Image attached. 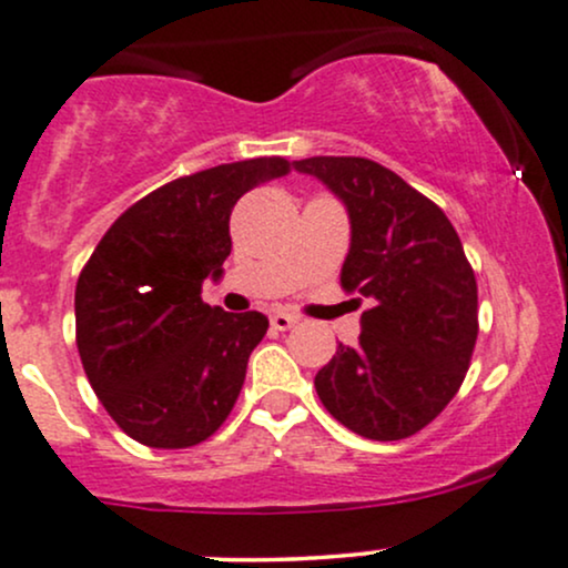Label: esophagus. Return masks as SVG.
Returning a JSON list of instances; mask_svg holds the SVG:
<instances>
[{
  "instance_id": "esophagus-1",
  "label": "esophagus",
  "mask_w": 568,
  "mask_h": 568,
  "mask_svg": "<svg viewBox=\"0 0 568 568\" xmlns=\"http://www.w3.org/2000/svg\"><path fill=\"white\" fill-rule=\"evenodd\" d=\"M270 323H272V328H277V331H288V328H293V325L298 323V317H296V315H291V312H272Z\"/></svg>"
}]
</instances>
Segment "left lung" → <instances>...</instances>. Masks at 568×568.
<instances>
[{"label": "left lung", "mask_w": 568, "mask_h": 568, "mask_svg": "<svg viewBox=\"0 0 568 568\" xmlns=\"http://www.w3.org/2000/svg\"><path fill=\"white\" fill-rule=\"evenodd\" d=\"M347 207L342 285L371 302L355 347L338 344L315 389L336 422L368 440L427 427L462 387L478 338V285L459 234L435 202L366 158H310Z\"/></svg>", "instance_id": "left-lung-1"}]
</instances>
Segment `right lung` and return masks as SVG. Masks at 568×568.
<instances>
[{
  "instance_id": "right-lung-1",
  "label": "right lung",
  "mask_w": 568,
  "mask_h": 568,
  "mask_svg": "<svg viewBox=\"0 0 568 568\" xmlns=\"http://www.w3.org/2000/svg\"><path fill=\"white\" fill-rule=\"evenodd\" d=\"M288 173L256 158L175 179L128 207L84 264L77 347L90 387L133 440L186 448L224 425L270 321L202 302L232 251L234 202Z\"/></svg>"
}]
</instances>
